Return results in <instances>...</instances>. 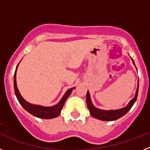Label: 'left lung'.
<instances>
[{
  "label": "left lung",
  "mask_w": 150,
  "mask_h": 150,
  "mask_svg": "<svg viewBox=\"0 0 150 150\" xmlns=\"http://www.w3.org/2000/svg\"><path fill=\"white\" fill-rule=\"evenodd\" d=\"M132 62H133L134 65L135 66L134 62L133 59H132ZM138 88H139V81L137 82V88L135 92V95L134 97V98L130 100L129 103L127 104V106L120 108L118 110H100L99 108H97L92 104L91 101V97H90L89 91H87L86 94V103H87V107H88V110H89L90 114L91 116H93L95 119L98 120H103V121H114V120H118L125 115L130 109L132 108V106L135 103L136 100H137V95H138Z\"/></svg>",
  "instance_id": "left-lung-1"
}]
</instances>
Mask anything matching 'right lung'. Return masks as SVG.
Instances as JSON below:
<instances>
[{
  "instance_id": "obj_1",
  "label": "right lung",
  "mask_w": 150,
  "mask_h": 150,
  "mask_svg": "<svg viewBox=\"0 0 150 150\" xmlns=\"http://www.w3.org/2000/svg\"><path fill=\"white\" fill-rule=\"evenodd\" d=\"M18 64L17 65L16 68L15 74H14V90H15V94L16 96L17 99H18V102L20 103L21 105L22 106L24 109L26 111L30 113L33 116H36L38 118H40V119H45V120H49V119H53V118L59 116L61 113L62 108H63L64 103H65L67 98L70 96L73 90L75 88V87L71 88H69L67 90L65 94L63 95L60 101L57 104L54 106H51V107H44V106L38 105V104H30L27 100H25L23 98V97L21 95L20 92L18 91V87H17L16 84V71L17 68H18Z\"/></svg>"
}]
</instances>
